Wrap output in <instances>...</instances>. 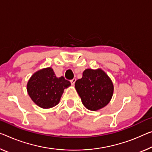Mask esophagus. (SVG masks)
<instances>
[{
    "label": "esophagus",
    "mask_w": 152,
    "mask_h": 152,
    "mask_svg": "<svg viewBox=\"0 0 152 152\" xmlns=\"http://www.w3.org/2000/svg\"><path fill=\"white\" fill-rule=\"evenodd\" d=\"M75 81H76V79H75V78L71 79V83L72 85L74 86V85H75Z\"/></svg>",
    "instance_id": "34e87169"
}]
</instances>
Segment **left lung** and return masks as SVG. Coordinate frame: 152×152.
Returning <instances> with one entry per match:
<instances>
[{"label":"left lung","mask_w":152,"mask_h":152,"mask_svg":"<svg viewBox=\"0 0 152 152\" xmlns=\"http://www.w3.org/2000/svg\"><path fill=\"white\" fill-rule=\"evenodd\" d=\"M75 86L83 104L91 111H97L105 107L113 93L111 79L100 69H86L82 78L76 81Z\"/></svg>","instance_id":"obj_1"}]
</instances>
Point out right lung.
<instances>
[{
    "label": "right lung",
    "instance_id": "1",
    "mask_svg": "<svg viewBox=\"0 0 152 152\" xmlns=\"http://www.w3.org/2000/svg\"><path fill=\"white\" fill-rule=\"evenodd\" d=\"M70 86L69 81L62 76L57 77L49 67L32 75L27 83V92L37 105L49 109L59 103L64 90Z\"/></svg>",
    "mask_w": 152,
    "mask_h": 152
}]
</instances>
